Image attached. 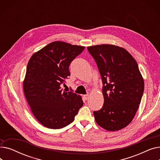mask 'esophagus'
<instances>
[{
	"instance_id": "34e87169",
	"label": "esophagus",
	"mask_w": 160,
	"mask_h": 160,
	"mask_svg": "<svg viewBox=\"0 0 160 160\" xmlns=\"http://www.w3.org/2000/svg\"><path fill=\"white\" fill-rule=\"evenodd\" d=\"M89 94H87V95H83V98H84L86 100H88L89 99Z\"/></svg>"
}]
</instances>
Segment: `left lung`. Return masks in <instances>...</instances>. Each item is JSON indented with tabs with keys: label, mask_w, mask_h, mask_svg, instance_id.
<instances>
[{
	"label": "left lung",
	"mask_w": 160,
	"mask_h": 160,
	"mask_svg": "<svg viewBox=\"0 0 160 160\" xmlns=\"http://www.w3.org/2000/svg\"><path fill=\"white\" fill-rule=\"evenodd\" d=\"M103 83L102 108L93 112L97 123L119 130L135 116L144 91V80L135 59L124 48L110 44L88 47Z\"/></svg>",
	"instance_id": "1"
}]
</instances>
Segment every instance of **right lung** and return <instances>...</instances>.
<instances>
[{
    "instance_id": "right-lung-1",
    "label": "right lung",
    "mask_w": 160,
    "mask_h": 160,
    "mask_svg": "<svg viewBox=\"0 0 160 160\" xmlns=\"http://www.w3.org/2000/svg\"><path fill=\"white\" fill-rule=\"evenodd\" d=\"M85 47L54 41L33 54L23 81L32 112L44 127L60 129L71 124L83 102L81 96L60 85L70 76L69 67Z\"/></svg>"
}]
</instances>
